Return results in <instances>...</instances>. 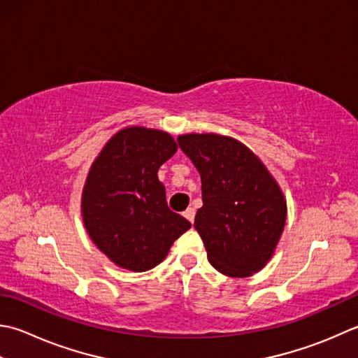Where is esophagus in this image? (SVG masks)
<instances>
[{
    "instance_id": "obj_1",
    "label": "esophagus",
    "mask_w": 358,
    "mask_h": 358,
    "mask_svg": "<svg viewBox=\"0 0 358 358\" xmlns=\"http://www.w3.org/2000/svg\"><path fill=\"white\" fill-rule=\"evenodd\" d=\"M183 215L186 217V219H187L189 222L192 223V222H194V219H195V209H194V208H187L186 211L183 213Z\"/></svg>"
}]
</instances>
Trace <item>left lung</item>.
<instances>
[{
	"instance_id": "8db88e82",
	"label": "left lung",
	"mask_w": 358,
	"mask_h": 358,
	"mask_svg": "<svg viewBox=\"0 0 358 358\" xmlns=\"http://www.w3.org/2000/svg\"><path fill=\"white\" fill-rule=\"evenodd\" d=\"M180 149L197 167L203 206L194 227L215 270L247 278L264 268L281 237L287 205L275 178L237 139L192 133Z\"/></svg>"
}]
</instances>
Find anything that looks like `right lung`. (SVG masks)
Returning a JSON list of instances; mask_svg holds the SVG:
<instances>
[{
  "label": "right lung",
  "mask_w": 358,
  "mask_h": 358,
  "mask_svg": "<svg viewBox=\"0 0 358 358\" xmlns=\"http://www.w3.org/2000/svg\"><path fill=\"white\" fill-rule=\"evenodd\" d=\"M177 152L166 131L130 127L105 144L82 194L83 223L102 253L117 267L145 271L191 228L167 206L159 166Z\"/></svg>",
  "instance_id": "obj_1"
}]
</instances>
